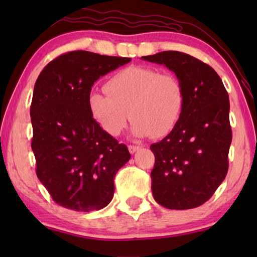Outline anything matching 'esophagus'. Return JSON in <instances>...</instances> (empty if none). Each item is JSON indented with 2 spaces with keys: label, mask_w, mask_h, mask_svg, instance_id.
<instances>
[{
  "label": "esophagus",
  "mask_w": 257,
  "mask_h": 257,
  "mask_svg": "<svg viewBox=\"0 0 257 257\" xmlns=\"http://www.w3.org/2000/svg\"><path fill=\"white\" fill-rule=\"evenodd\" d=\"M139 149H140L139 145H128V151H130V153H132V154L136 153Z\"/></svg>",
  "instance_id": "34e87169"
}]
</instances>
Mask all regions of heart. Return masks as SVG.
I'll use <instances>...</instances> for the list:
<instances>
[{
	"label": "heart",
	"instance_id": "heart-1",
	"mask_svg": "<svg viewBox=\"0 0 257 257\" xmlns=\"http://www.w3.org/2000/svg\"><path fill=\"white\" fill-rule=\"evenodd\" d=\"M105 91L89 96L91 113L105 132L118 136L135 118L137 137L160 138L173 131L185 107V90L177 76L145 66H128L114 73Z\"/></svg>",
	"mask_w": 257,
	"mask_h": 257
}]
</instances>
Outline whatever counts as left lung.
<instances>
[{
	"label": "left lung",
	"mask_w": 257,
	"mask_h": 257,
	"mask_svg": "<svg viewBox=\"0 0 257 257\" xmlns=\"http://www.w3.org/2000/svg\"><path fill=\"white\" fill-rule=\"evenodd\" d=\"M144 61L180 79L185 107L173 131L152 144L153 198L168 209H191L212 198L226 178L231 143L229 98L215 70L191 55L163 51Z\"/></svg>",
	"instance_id": "obj_1"
}]
</instances>
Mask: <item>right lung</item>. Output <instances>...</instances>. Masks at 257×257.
Here are the masks:
<instances>
[{"label": "right lung", "instance_id": "1", "mask_svg": "<svg viewBox=\"0 0 257 257\" xmlns=\"http://www.w3.org/2000/svg\"><path fill=\"white\" fill-rule=\"evenodd\" d=\"M131 58L77 50L51 61L35 83L30 106L36 174L57 205L99 210L113 198L114 177L131 158L89 106L93 83Z\"/></svg>", "mask_w": 257, "mask_h": 257}]
</instances>
